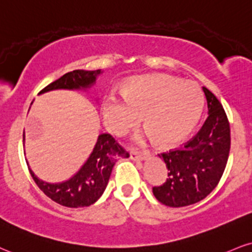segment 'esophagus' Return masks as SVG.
Instances as JSON below:
<instances>
[{"label": "esophagus", "instance_id": "34e87169", "mask_svg": "<svg viewBox=\"0 0 252 252\" xmlns=\"http://www.w3.org/2000/svg\"><path fill=\"white\" fill-rule=\"evenodd\" d=\"M148 154L147 153H130V159L132 160H144L147 158Z\"/></svg>", "mask_w": 252, "mask_h": 252}]
</instances>
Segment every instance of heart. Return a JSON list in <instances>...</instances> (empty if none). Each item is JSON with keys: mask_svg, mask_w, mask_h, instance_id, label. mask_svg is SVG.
Segmentation results:
<instances>
[{"mask_svg": "<svg viewBox=\"0 0 252 252\" xmlns=\"http://www.w3.org/2000/svg\"><path fill=\"white\" fill-rule=\"evenodd\" d=\"M122 96L109 95L102 104L107 129L121 136L143 126L160 145L180 143L191 134L202 115L203 94L191 82L166 75H144L123 84Z\"/></svg>", "mask_w": 252, "mask_h": 252, "instance_id": "1", "label": "heart"}]
</instances>
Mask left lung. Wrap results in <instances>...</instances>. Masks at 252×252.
<instances>
[{
    "mask_svg": "<svg viewBox=\"0 0 252 252\" xmlns=\"http://www.w3.org/2000/svg\"><path fill=\"white\" fill-rule=\"evenodd\" d=\"M208 117L192 139L182 149L158 154L168 169L162 186L154 187L157 201L166 207L181 208L202 201L222 177L230 151V126L217 97L203 87Z\"/></svg>",
    "mask_w": 252,
    "mask_h": 252,
    "instance_id": "left-lung-1",
    "label": "left lung"
}]
</instances>
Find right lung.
Masks as SVG:
<instances>
[{
	"mask_svg": "<svg viewBox=\"0 0 252 252\" xmlns=\"http://www.w3.org/2000/svg\"><path fill=\"white\" fill-rule=\"evenodd\" d=\"M101 74V69L93 71L74 70L66 72L59 80L45 87L39 94L59 89L87 90L96 83L97 77ZM24 139L26 138L23 134V144ZM120 157L128 158L129 154L116 143L113 136L101 134L97 137L95 147L88 159L69 180L60 183H48L39 180L30 169L28 162L27 164L32 180L50 199L63 207L83 208L94 204L102 196L108 186L111 170Z\"/></svg>",
	"mask_w": 252,
	"mask_h": 252,
	"instance_id": "add662e5",
	"label": "right lung"
}]
</instances>
